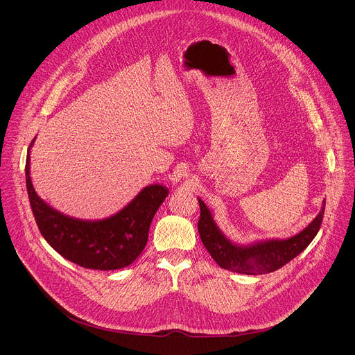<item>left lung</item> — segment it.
<instances>
[{
    "mask_svg": "<svg viewBox=\"0 0 355 355\" xmlns=\"http://www.w3.org/2000/svg\"><path fill=\"white\" fill-rule=\"evenodd\" d=\"M198 202L200 208L198 232L209 254L222 268L245 275L277 271L299 256L318 234L326 205V200H323V207L318 216L302 232L289 239H270L244 245L229 240L216 225L205 202L199 198Z\"/></svg>",
    "mask_w": 355,
    "mask_h": 355,
    "instance_id": "1",
    "label": "left lung"
}]
</instances>
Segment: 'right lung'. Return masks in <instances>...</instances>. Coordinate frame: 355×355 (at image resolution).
<instances>
[{
  "instance_id": "obj_1",
  "label": "right lung",
  "mask_w": 355,
  "mask_h": 355,
  "mask_svg": "<svg viewBox=\"0 0 355 355\" xmlns=\"http://www.w3.org/2000/svg\"><path fill=\"white\" fill-rule=\"evenodd\" d=\"M25 166L26 189L31 208L44 240L69 261L91 270H119L130 266L143 251L148 237L150 223L168 188L160 184L144 187L129 204L115 215L84 220L67 216L36 193L31 180V147Z\"/></svg>"
}]
</instances>
